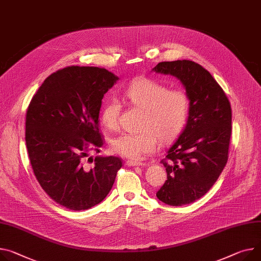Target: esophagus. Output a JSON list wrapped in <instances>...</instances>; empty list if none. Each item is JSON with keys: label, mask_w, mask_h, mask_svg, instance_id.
<instances>
[{"label": "esophagus", "mask_w": 261, "mask_h": 261, "mask_svg": "<svg viewBox=\"0 0 261 261\" xmlns=\"http://www.w3.org/2000/svg\"><path fill=\"white\" fill-rule=\"evenodd\" d=\"M147 164L148 163L136 161V160H127V161H126V165L127 166H146Z\"/></svg>", "instance_id": "obj_1"}]
</instances>
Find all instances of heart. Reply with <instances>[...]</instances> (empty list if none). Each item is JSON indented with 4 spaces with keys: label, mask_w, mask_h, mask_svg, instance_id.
<instances>
[{
    "label": "heart",
    "mask_w": 261,
    "mask_h": 261,
    "mask_svg": "<svg viewBox=\"0 0 261 261\" xmlns=\"http://www.w3.org/2000/svg\"><path fill=\"white\" fill-rule=\"evenodd\" d=\"M128 101L144 111L142 130L122 133L111 142L112 149L123 156L139 159L153 152L160 143H169L184 130L189 114L190 99L183 89H171L151 78L134 80L124 91ZM121 105L111 98L100 113L102 125L114 130L119 125Z\"/></svg>",
    "instance_id": "heart-1"
}]
</instances>
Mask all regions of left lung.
Segmentation results:
<instances>
[{
    "mask_svg": "<svg viewBox=\"0 0 261 261\" xmlns=\"http://www.w3.org/2000/svg\"><path fill=\"white\" fill-rule=\"evenodd\" d=\"M152 71L176 77L190 99L187 124L161 161L167 179L156 192L164 204L188 205L210 190L227 164L231 106L212 75L194 62H162Z\"/></svg>",
    "mask_w": 261,
    "mask_h": 261,
    "instance_id": "obj_1",
    "label": "left lung"
}]
</instances>
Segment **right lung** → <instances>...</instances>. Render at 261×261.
I'll list each match as a JSON object with an SVG mask.
<instances>
[{
	"mask_svg": "<svg viewBox=\"0 0 261 261\" xmlns=\"http://www.w3.org/2000/svg\"><path fill=\"white\" fill-rule=\"evenodd\" d=\"M118 79L103 68L68 67L47 77L28 107L25 139L34 175L54 202L70 210L101 203L122 166L113 155H97L93 167L86 163L88 147L99 151L103 144L99 112Z\"/></svg>",
	"mask_w": 261,
	"mask_h": 261,
	"instance_id": "add662e5",
	"label": "right lung"
}]
</instances>
